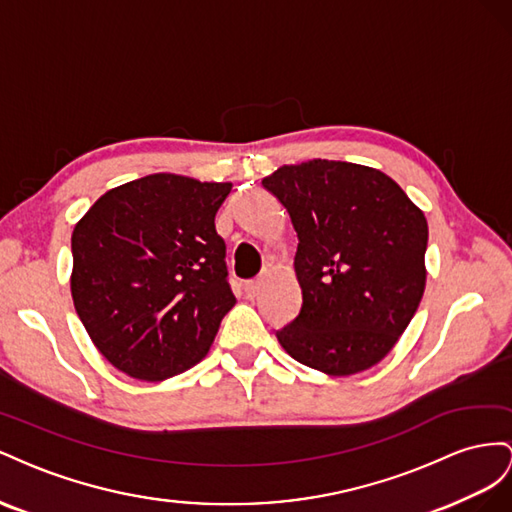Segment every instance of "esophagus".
Returning <instances> with one entry per match:
<instances>
[{
	"label": "esophagus",
	"mask_w": 512,
	"mask_h": 512,
	"mask_svg": "<svg viewBox=\"0 0 512 512\" xmlns=\"http://www.w3.org/2000/svg\"><path fill=\"white\" fill-rule=\"evenodd\" d=\"M259 287H261V279L246 281V283H244V294H246V298H255V296L259 294Z\"/></svg>",
	"instance_id": "obj_1"
}]
</instances>
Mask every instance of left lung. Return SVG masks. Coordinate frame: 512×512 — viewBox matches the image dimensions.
<instances>
[{
	"instance_id": "1",
	"label": "left lung",
	"mask_w": 512,
	"mask_h": 512,
	"mask_svg": "<svg viewBox=\"0 0 512 512\" xmlns=\"http://www.w3.org/2000/svg\"><path fill=\"white\" fill-rule=\"evenodd\" d=\"M261 184L298 233L302 306L276 339L294 360L334 377L373 367L425 294V214L386 173L341 160L285 165Z\"/></svg>"
}]
</instances>
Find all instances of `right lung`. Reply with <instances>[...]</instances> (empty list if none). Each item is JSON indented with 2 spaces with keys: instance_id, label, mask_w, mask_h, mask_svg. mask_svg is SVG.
Masks as SVG:
<instances>
[{
  "instance_id": "obj_1",
  "label": "right lung",
  "mask_w": 512,
  "mask_h": 512,
  "mask_svg": "<svg viewBox=\"0 0 512 512\" xmlns=\"http://www.w3.org/2000/svg\"><path fill=\"white\" fill-rule=\"evenodd\" d=\"M229 182L154 173L102 195L72 231V300L115 369L145 382L208 354L236 304L214 218Z\"/></svg>"
}]
</instances>
